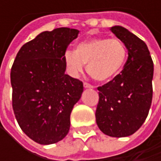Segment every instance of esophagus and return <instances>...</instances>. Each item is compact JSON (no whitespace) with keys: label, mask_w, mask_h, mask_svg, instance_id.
<instances>
[{"label":"esophagus","mask_w":161,"mask_h":161,"mask_svg":"<svg viewBox=\"0 0 161 161\" xmlns=\"http://www.w3.org/2000/svg\"><path fill=\"white\" fill-rule=\"evenodd\" d=\"M84 87H86V88H93L94 86H93L92 85H90V84L85 82V83H84Z\"/></svg>","instance_id":"esophagus-1"}]
</instances>
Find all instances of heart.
Masks as SVG:
<instances>
[{"instance_id":"obj_1","label":"heart","mask_w":161,"mask_h":161,"mask_svg":"<svg viewBox=\"0 0 161 161\" xmlns=\"http://www.w3.org/2000/svg\"><path fill=\"white\" fill-rule=\"evenodd\" d=\"M127 47L117 39L93 38L79 43L75 51L68 49L64 53V62L69 74L78 76L84 72L85 64L89 75L98 82H108L122 70Z\"/></svg>"}]
</instances>
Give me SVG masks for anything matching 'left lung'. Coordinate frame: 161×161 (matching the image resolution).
<instances>
[{"label": "left lung", "mask_w": 161, "mask_h": 161, "mask_svg": "<svg viewBox=\"0 0 161 161\" xmlns=\"http://www.w3.org/2000/svg\"><path fill=\"white\" fill-rule=\"evenodd\" d=\"M112 32L128 49L123 70L108 83L98 86L96 122L112 137H126L136 132L145 121L152 103L154 64L145 43L121 26Z\"/></svg>", "instance_id": "obj_1"}]
</instances>
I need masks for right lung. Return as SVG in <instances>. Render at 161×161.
Wrapping results in <instances>:
<instances>
[{"label": "right lung", "instance_id": "right-lung-1", "mask_svg": "<svg viewBox=\"0 0 161 161\" xmlns=\"http://www.w3.org/2000/svg\"><path fill=\"white\" fill-rule=\"evenodd\" d=\"M78 31H44L19 49L11 68L12 106L16 121L34 142L51 145L70 130V115L83 82L65 75L64 53Z\"/></svg>", "mask_w": 161, "mask_h": 161}]
</instances>
